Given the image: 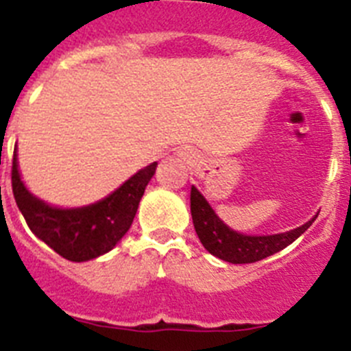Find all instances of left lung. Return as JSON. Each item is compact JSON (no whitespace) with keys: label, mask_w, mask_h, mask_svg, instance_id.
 Instances as JSON below:
<instances>
[{"label":"left lung","mask_w":351,"mask_h":351,"mask_svg":"<svg viewBox=\"0 0 351 351\" xmlns=\"http://www.w3.org/2000/svg\"><path fill=\"white\" fill-rule=\"evenodd\" d=\"M191 217L198 239L204 243L205 249L212 256L219 257L223 261L233 265H247V263L261 261L265 257L273 256L278 250L291 245L298 240L308 228L313 224L318 214L313 219L308 221L303 226L280 234H268V237H249V234L237 233L230 230L223 221L215 215L210 205L207 204L202 193L195 186H191Z\"/></svg>","instance_id":"left-lung-1"}]
</instances>
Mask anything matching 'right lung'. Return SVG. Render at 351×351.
Returning a JSON list of instances; mask_svg holds the SVG:
<instances>
[{
	"label": "right lung",
	"instance_id": "1",
	"mask_svg": "<svg viewBox=\"0 0 351 351\" xmlns=\"http://www.w3.org/2000/svg\"><path fill=\"white\" fill-rule=\"evenodd\" d=\"M158 163L144 167L108 198L82 208H53L34 198L21 181L17 149L12 162V191L19 210L38 239L69 261L82 263L109 252L121 240Z\"/></svg>",
	"mask_w": 351,
	"mask_h": 351
}]
</instances>
